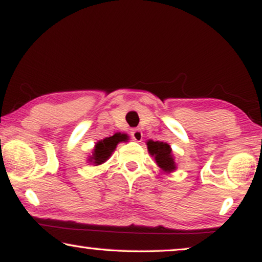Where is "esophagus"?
Segmentation results:
<instances>
[{
  "instance_id": "34e87169",
  "label": "esophagus",
  "mask_w": 262,
  "mask_h": 262,
  "mask_svg": "<svg viewBox=\"0 0 262 262\" xmlns=\"http://www.w3.org/2000/svg\"><path fill=\"white\" fill-rule=\"evenodd\" d=\"M131 136L136 142H142L143 139V132L139 130V128H135V130L131 131Z\"/></svg>"
}]
</instances>
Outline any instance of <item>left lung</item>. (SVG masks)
I'll use <instances>...</instances> for the list:
<instances>
[{
	"instance_id": "left-lung-1",
	"label": "left lung",
	"mask_w": 262,
	"mask_h": 262,
	"mask_svg": "<svg viewBox=\"0 0 262 262\" xmlns=\"http://www.w3.org/2000/svg\"><path fill=\"white\" fill-rule=\"evenodd\" d=\"M148 145V151L150 155L155 157V161L161 169L167 171V173H171L177 169V164L174 162V157L171 155V148L169 144L164 142H154L150 141L146 142Z\"/></svg>"
}]
</instances>
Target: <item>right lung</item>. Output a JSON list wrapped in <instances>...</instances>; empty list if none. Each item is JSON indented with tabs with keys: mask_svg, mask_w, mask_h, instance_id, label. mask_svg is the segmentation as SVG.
I'll list each match as a JSON object with an SVG mask.
<instances>
[{
	"mask_svg": "<svg viewBox=\"0 0 262 262\" xmlns=\"http://www.w3.org/2000/svg\"><path fill=\"white\" fill-rule=\"evenodd\" d=\"M127 135L124 134H116L111 137H106L99 141L95 144V148L93 149L92 156H89L88 161L92 162L95 166H99V164H102L106 162L107 160L110 159L114 149L117 148L118 143L119 142H125L127 141Z\"/></svg>",
	"mask_w": 262,
	"mask_h": 262,
	"instance_id": "add662e5",
	"label": "right lung"
}]
</instances>
